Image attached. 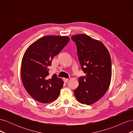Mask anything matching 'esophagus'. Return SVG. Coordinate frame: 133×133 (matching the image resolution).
Masks as SVG:
<instances>
[{"mask_svg": "<svg viewBox=\"0 0 133 133\" xmlns=\"http://www.w3.org/2000/svg\"><path fill=\"white\" fill-rule=\"evenodd\" d=\"M63 80H64V83H67L68 81H69V79H66V78H64L63 79Z\"/></svg>", "mask_w": 133, "mask_h": 133, "instance_id": "esophagus-1", "label": "esophagus"}]
</instances>
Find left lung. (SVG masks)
<instances>
[{"instance_id":"obj_1","label":"left lung","mask_w":133,"mask_h":133,"mask_svg":"<svg viewBox=\"0 0 133 133\" xmlns=\"http://www.w3.org/2000/svg\"><path fill=\"white\" fill-rule=\"evenodd\" d=\"M75 43L82 69L86 75L79 79L74 94L78 101L87 105L96 103L105 94L111 78L109 52L99 41L85 34L71 36Z\"/></svg>"}]
</instances>
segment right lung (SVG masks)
I'll use <instances>...</instances> for the list:
<instances>
[{"mask_svg": "<svg viewBox=\"0 0 133 133\" xmlns=\"http://www.w3.org/2000/svg\"><path fill=\"white\" fill-rule=\"evenodd\" d=\"M65 36L48 35L39 39L27 48L21 66V79L26 91L32 98L42 103L57 99L64 82L54 74L49 78V66L69 42Z\"/></svg>", "mask_w": 133, "mask_h": 133, "instance_id": "1", "label": "right lung"}]
</instances>
